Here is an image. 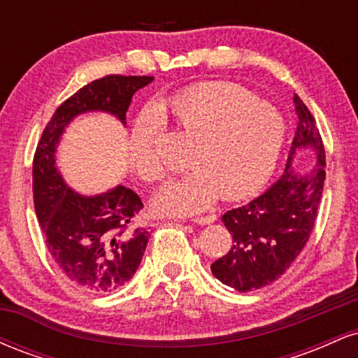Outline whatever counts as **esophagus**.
<instances>
[{
	"mask_svg": "<svg viewBox=\"0 0 358 358\" xmlns=\"http://www.w3.org/2000/svg\"><path fill=\"white\" fill-rule=\"evenodd\" d=\"M215 220H217L215 213H207V215L195 217V219H193V222H195V224H199V225H208V224H212V222H215Z\"/></svg>",
	"mask_w": 358,
	"mask_h": 358,
	"instance_id": "1",
	"label": "esophagus"
}]
</instances>
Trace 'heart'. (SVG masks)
<instances>
[{"instance_id": "b5f03b06", "label": "heart", "mask_w": 358, "mask_h": 358, "mask_svg": "<svg viewBox=\"0 0 358 358\" xmlns=\"http://www.w3.org/2000/svg\"><path fill=\"white\" fill-rule=\"evenodd\" d=\"M176 129L192 143L195 170L155 196L162 213H193L219 196L236 200L254 193L273 173L286 139L281 114L252 90L234 82H205L166 102ZM165 122L158 110H143L129 136L131 168L146 182H162L170 166L159 155Z\"/></svg>"}]
</instances>
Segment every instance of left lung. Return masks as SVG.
I'll use <instances>...</instances> for the list:
<instances>
[{"label":"left lung","mask_w":358,"mask_h":358,"mask_svg":"<svg viewBox=\"0 0 358 358\" xmlns=\"http://www.w3.org/2000/svg\"><path fill=\"white\" fill-rule=\"evenodd\" d=\"M298 127L285 173L262 195L227 210L222 222L232 236V248L210 266L224 285L248 293L281 278L306 245L315 227L324 185V145L313 114L294 94ZM313 147L319 165L299 177L289 168L298 147Z\"/></svg>","instance_id":"1"}]
</instances>
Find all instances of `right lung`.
<instances>
[{
  "label": "right lung",
  "mask_w": 358,
  "mask_h": 358,
  "mask_svg": "<svg viewBox=\"0 0 358 358\" xmlns=\"http://www.w3.org/2000/svg\"><path fill=\"white\" fill-rule=\"evenodd\" d=\"M150 76H106L77 90L57 108L34 156V203L45 244L69 281L90 293H108L129 281L145 254L150 231L136 225L143 202L119 185L97 196H82L55 168V148L64 127L85 110L116 114L122 122L131 97Z\"/></svg>",
  "instance_id": "right-lung-1"
}]
</instances>
